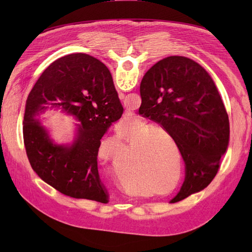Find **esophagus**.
Segmentation results:
<instances>
[{
	"label": "esophagus",
	"mask_w": 252,
	"mask_h": 252,
	"mask_svg": "<svg viewBox=\"0 0 252 252\" xmlns=\"http://www.w3.org/2000/svg\"><path fill=\"white\" fill-rule=\"evenodd\" d=\"M124 96H125V94L123 93H119V97L121 98V100H123Z\"/></svg>",
	"instance_id": "obj_1"
}]
</instances>
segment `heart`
<instances>
[{
    "mask_svg": "<svg viewBox=\"0 0 252 252\" xmlns=\"http://www.w3.org/2000/svg\"><path fill=\"white\" fill-rule=\"evenodd\" d=\"M156 130V126L143 120H136L131 124L121 125L118 133L120 135L111 138L98 149V158L105 159L108 148L121 151L130 148L113 165L117 167L116 178L120 187L131 195L143 193H161L163 189L170 186L175 177V152L181 163L182 156L172 136L164 130ZM169 141L172 145L166 143ZM138 180L148 188H140Z\"/></svg>",
    "mask_w": 252,
    "mask_h": 252,
    "instance_id": "1",
    "label": "heart"
}]
</instances>
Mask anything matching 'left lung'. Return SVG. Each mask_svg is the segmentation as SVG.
Wrapping results in <instances>:
<instances>
[{
    "mask_svg": "<svg viewBox=\"0 0 252 252\" xmlns=\"http://www.w3.org/2000/svg\"><path fill=\"white\" fill-rule=\"evenodd\" d=\"M140 94V114L172 136L186 164L172 202L201 191L215 179L229 144V119L215 82L193 60L171 56L145 73Z\"/></svg>",
    "mask_w": 252,
    "mask_h": 252,
    "instance_id": "obj_1",
    "label": "left lung"
}]
</instances>
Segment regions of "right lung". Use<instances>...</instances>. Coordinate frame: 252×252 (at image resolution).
<instances>
[{
	"instance_id": "1",
	"label": "right lung",
	"mask_w": 252,
	"mask_h": 252,
	"mask_svg": "<svg viewBox=\"0 0 252 252\" xmlns=\"http://www.w3.org/2000/svg\"><path fill=\"white\" fill-rule=\"evenodd\" d=\"M49 107L62 108L80 122L70 148L53 143L36 119ZM123 111L111 73L101 61L85 53L58 59L44 70L26 100L23 139L32 168L61 193L107 203L97 154L103 135Z\"/></svg>"
}]
</instances>
